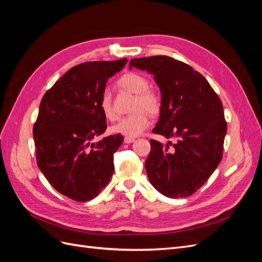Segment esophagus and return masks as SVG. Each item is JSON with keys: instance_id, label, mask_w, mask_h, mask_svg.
Here are the masks:
<instances>
[{"instance_id": "1", "label": "esophagus", "mask_w": 262, "mask_h": 262, "mask_svg": "<svg viewBox=\"0 0 262 262\" xmlns=\"http://www.w3.org/2000/svg\"><path fill=\"white\" fill-rule=\"evenodd\" d=\"M134 141H136V140H134L133 138H128V137H125L124 138V143H132V142H134Z\"/></svg>"}]
</instances>
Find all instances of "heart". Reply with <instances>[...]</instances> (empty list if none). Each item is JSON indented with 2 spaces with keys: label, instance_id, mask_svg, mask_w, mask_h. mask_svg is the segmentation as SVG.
<instances>
[{
  "label": "heart",
  "instance_id": "b5f03b06",
  "mask_svg": "<svg viewBox=\"0 0 262 262\" xmlns=\"http://www.w3.org/2000/svg\"><path fill=\"white\" fill-rule=\"evenodd\" d=\"M119 85L133 94H137L133 106V109L137 112L122 118L117 124L110 128V131L113 133L122 134L128 138L138 137L150 124V118L147 112L148 111L152 115H156L161 110V96L155 91L149 90V82L147 78L137 72H129L122 75L119 78ZM99 108L107 120L115 121L118 118V114L113 106L112 96L108 92L102 93ZM146 110H148L147 112Z\"/></svg>",
  "mask_w": 262,
  "mask_h": 262
}]
</instances>
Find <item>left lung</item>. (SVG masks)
<instances>
[{
    "instance_id": "1",
    "label": "left lung",
    "mask_w": 262,
    "mask_h": 262,
    "mask_svg": "<svg viewBox=\"0 0 262 262\" xmlns=\"http://www.w3.org/2000/svg\"><path fill=\"white\" fill-rule=\"evenodd\" d=\"M133 67L152 73L161 89V117L153 133L177 140L166 145L149 140L147 177L165 196L191 195L223 157L227 123L222 101L201 73L167 55L132 59Z\"/></svg>"
}]
</instances>
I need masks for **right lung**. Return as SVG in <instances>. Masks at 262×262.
<instances>
[{
	"label": "right lung",
	"mask_w": 262,
	"mask_h": 262,
	"mask_svg": "<svg viewBox=\"0 0 262 262\" xmlns=\"http://www.w3.org/2000/svg\"><path fill=\"white\" fill-rule=\"evenodd\" d=\"M93 61L73 67L46 92L34 124L39 169L61 194L78 202L94 199L112 178L120 134L93 143L107 129L99 101L108 78L126 63Z\"/></svg>",
	"instance_id": "1"
}]
</instances>
